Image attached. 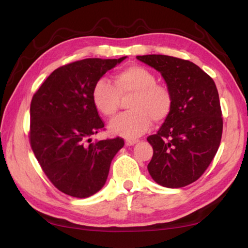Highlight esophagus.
Masks as SVG:
<instances>
[{"label":"esophagus","instance_id":"1","mask_svg":"<svg viewBox=\"0 0 248 248\" xmlns=\"http://www.w3.org/2000/svg\"><path fill=\"white\" fill-rule=\"evenodd\" d=\"M138 141H139V140H137V139H125V144H127V145H133V144L138 143Z\"/></svg>","mask_w":248,"mask_h":248}]
</instances>
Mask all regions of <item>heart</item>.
<instances>
[{
  "instance_id": "1",
  "label": "heart",
  "mask_w": 248,
  "mask_h": 248,
  "mask_svg": "<svg viewBox=\"0 0 248 248\" xmlns=\"http://www.w3.org/2000/svg\"><path fill=\"white\" fill-rule=\"evenodd\" d=\"M130 96L124 112L111 121L110 131L119 136L134 138L148 131L152 124L162 123L173 108V95L169 86L156 83V77L141 65H130L118 71L114 84L100 78L92 90L95 108L105 117H112L118 111L120 98Z\"/></svg>"
}]
</instances>
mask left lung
I'll use <instances>...</instances> for the list:
<instances>
[{
    "label": "left lung",
    "mask_w": 248,
    "mask_h": 248,
    "mask_svg": "<svg viewBox=\"0 0 248 248\" xmlns=\"http://www.w3.org/2000/svg\"><path fill=\"white\" fill-rule=\"evenodd\" d=\"M137 59L161 72L173 95L170 116L148 137L153 148L149 173L164 187H185L201 177L220 146L223 118L216 83L184 59L164 54Z\"/></svg>",
    "instance_id": "1"
}]
</instances>
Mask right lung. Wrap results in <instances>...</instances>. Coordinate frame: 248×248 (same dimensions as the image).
I'll return each instance as SVG.
<instances>
[{
	"instance_id": "add662e5",
	"label": "right lung",
	"mask_w": 248,
	"mask_h": 248,
	"mask_svg": "<svg viewBox=\"0 0 248 248\" xmlns=\"http://www.w3.org/2000/svg\"><path fill=\"white\" fill-rule=\"evenodd\" d=\"M120 59H84L62 65L46 78L31 103L29 142L50 182L75 198L94 195L106 183L111 159L124 139L92 143L105 124L92 100L95 82Z\"/></svg>"
}]
</instances>
